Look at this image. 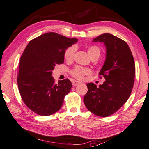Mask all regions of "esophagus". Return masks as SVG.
Listing matches in <instances>:
<instances>
[{"label": "esophagus", "mask_w": 149, "mask_h": 149, "mask_svg": "<svg viewBox=\"0 0 149 149\" xmlns=\"http://www.w3.org/2000/svg\"><path fill=\"white\" fill-rule=\"evenodd\" d=\"M81 83L79 81H74L72 82V85L74 86H76L77 85H79V84H80Z\"/></svg>", "instance_id": "1"}]
</instances>
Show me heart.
Segmentation results:
<instances>
[{"label":"heart","instance_id":"1","mask_svg":"<svg viewBox=\"0 0 149 149\" xmlns=\"http://www.w3.org/2000/svg\"><path fill=\"white\" fill-rule=\"evenodd\" d=\"M75 52V47L74 46H72L68 47L67 49L65 51L64 53V57H65V60L68 61H72L74 59V54ZM88 53L91 58L92 57H96V56H100V49L98 47L92 45L90 46L88 48ZM71 74L74 76L75 78L78 79H82L84 78V77L86 75H90L92 74V71L90 69L86 68H82L77 66L75 67L74 70L72 71Z\"/></svg>","mask_w":149,"mask_h":149}]
</instances>
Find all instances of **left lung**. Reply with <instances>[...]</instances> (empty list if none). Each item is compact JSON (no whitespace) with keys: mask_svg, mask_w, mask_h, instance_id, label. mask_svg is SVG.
Listing matches in <instances>:
<instances>
[{"mask_svg":"<svg viewBox=\"0 0 149 149\" xmlns=\"http://www.w3.org/2000/svg\"><path fill=\"white\" fill-rule=\"evenodd\" d=\"M92 41L105 45L106 60L99 74L106 80L99 87L94 83L87 84L88 92L84 97V102L93 114L106 117L119 110L130 97L135 64L129 47L123 39L104 33Z\"/></svg>","mask_w":149,"mask_h":149,"instance_id":"1","label":"left lung"}]
</instances>
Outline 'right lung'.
Listing matches in <instances>:
<instances>
[{
  "label": "right lung",
  "mask_w": 149,
  "mask_h": 149,
  "mask_svg": "<svg viewBox=\"0 0 149 149\" xmlns=\"http://www.w3.org/2000/svg\"><path fill=\"white\" fill-rule=\"evenodd\" d=\"M77 41L54 32L31 40L21 57L18 88L25 105L36 114L49 116L57 112L72 88L68 79L55 84L52 71L64 62V53Z\"/></svg>",
  "instance_id": "obj_1"
}]
</instances>
